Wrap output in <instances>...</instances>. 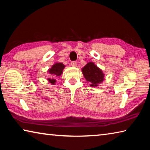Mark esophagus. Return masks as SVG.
Wrapping results in <instances>:
<instances>
[{"label":"esophagus","mask_w":150,"mask_h":150,"mask_svg":"<svg viewBox=\"0 0 150 150\" xmlns=\"http://www.w3.org/2000/svg\"><path fill=\"white\" fill-rule=\"evenodd\" d=\"M71 66H73V67H76V66H77V62H71Z\"/></svg>","instance_id":"esophagus-1"}]
</instances>
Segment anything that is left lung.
Returning <instances> with one entry per match:
<instances>
[{"instance_id": "obj_1", "label": "left lung", "mask_w": 150, "mask_h": 150, "mask_svg": "<svg viewBox=\"0 0 150 150\" xmlns=\"http://www.w3.org/2000/svg\"><path fill=\"white\" fill-rule=\"evenodd\" d=\"M83 74L86 80L91 83V87H97L104 80V74L102 70L93 62H89L82 69Z\"/></svg>"}]
</instances>
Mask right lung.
<instances>
[{"instance_id":"1","label":"right lung","mask_w":150,"mask_h":150,"mask_svg":"<svg viewBox=\"0 0 150 150\" xmlns=\"http://www.w3.org/2000/svg\"><path fill=\"white\" fill-rule=\"evenodd\" d=\"M64 67H65V65L62 63H55L54 65H52V68L48 71V72H49L50 74L52 75V77H53L52 79L50 78L47 79V80L49 81V82L52 83V85H55V79L54 78L62 75Z\"/></svg>"}]
</instances>
